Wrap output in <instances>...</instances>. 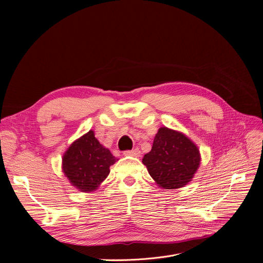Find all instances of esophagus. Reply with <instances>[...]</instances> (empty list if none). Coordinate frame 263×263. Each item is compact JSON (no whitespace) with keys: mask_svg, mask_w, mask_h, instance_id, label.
Listing matches in <instances>:
<instances>
[{"mask_svg":"<svg viewBox=\"0 0 263 263\" xmlns=\"http://www.w3.org/2000/svg\"><path fill=\"white\" fill-rule=\"evenodd\" d=\"M123 155L127 156V157H135V158H137V157L141 156V151H140V149L135 148V149H132V150L124 151Z\"/></svg>","mask_w":263,"mask_h":263,"instance_id":"34e87169","label":"esophagus"}]
</instances>
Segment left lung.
<instances>
[{"instance_id": "1", "label": "left lung", "mask_w": 263, "mask_h": 263, "mask_svg": "<svg viewBox=\"0 0 263 263\" xmlns=\"http://www.w3.org/2000/svg\"><path fill=\"white\" fill-rule=\"evenodd\" d=\"M143 163L160 187L175 190L192 180L200 165V154L198 147L183 133L162 127Z\"/></svg>"}]
</instances>
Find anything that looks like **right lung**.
<instances>
[{
  "mask_svg": "<svg viewBox=\"0 0 263 263\" xmlns=\"http://www.w3.org/2000/svg\"><path fill=\"white\" fill-rule=\"evenodd\" d=\"M117 160L90 130L74 141L64 154L63 173L73 186L89 193L99 187L109 174V166Z\"/></svg>",
  "mask_w": 263,
  "mask_h": 263,
  "instance_id": "1",
  "label": "right lung"
}]
</instances>
